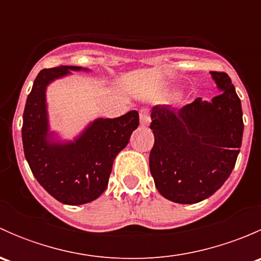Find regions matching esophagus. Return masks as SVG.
<instances>
[{
	"instance_id": "34e87169",
	"label": "esophagus",
	"mask_w": 261,
	"mask_h": 261,
	"mask_svg": "<svg viewBox=\"0 0 261 261\" xmlns=\"http://www.w3.org/2000/svg\"><path fill=\"white\" fill-rule=\"evenodd\" d=\"M150 122V111L147 109H143L140 110V125L143 127L149 125Z\"/></svg>"
}]
</instances>
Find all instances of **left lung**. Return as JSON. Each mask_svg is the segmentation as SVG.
Here are the masks:
<instances>
[{"mask_svg":"<svg viewBox=\"0 0 261 261\" xmlns=\"http://www.w3.org/2000/svg\"><path fill=\"white\" fill-rule=\"evenodd\" d=\"M221 94L196 98L177 110L154 106L150 173L163 197L192 204L211 197L227 180L243 141L241 101L231 78L211 72Z\"/></svg>","mask_w":261,"mask_h":261,"instance_id":"1","label":"left lung"}]
</instances>
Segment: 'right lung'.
I'll return each mask as SVG.
<instances>
[{
  "label": "right lung",
  "mask_w": 261,
  "mask_h": 261,
  "mask_svg": "<svg viewBox=\"0 0 261 261\" xmlns=\"http://www.w3.org/2000/svg\"><path fill=\"white\" fill-rule=\"evenodd\" d=\"M81 67L43 69L34 81L23 110L22 144L31 172L43 188L70 206L98 198L109 184L116 155L139 126L138 111L116 118H97L74 141H54L49 133L45 91L54 80Z\"/></svg>",
  "instance_id": "add662e5"
}]
</instances>
